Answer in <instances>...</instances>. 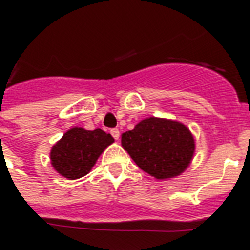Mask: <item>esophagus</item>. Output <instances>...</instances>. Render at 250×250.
I'll use <instances>...</instances> for the list:
<instances>
[{
  "label": "esophagus",
  "instance_id": "esophagus-1",
  "mask_svg": "<svg viewBox=\"0 0 250 250\" xmlns=\"http://www.w3.org/2000/svg\"><path fill=\"white\" fill-rule=\"evenodd\" d=\"M110 134H112L113 137L116 138V140H118L119 138V131L117 129V128H113V129H110Z\"/></svg>",
  "mask_w": 250,
  "mask_h": 250
}]
</instances>
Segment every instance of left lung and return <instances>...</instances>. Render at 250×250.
Returning <instances> with one entry per match:
<instances>
[{"mask_svg":"<svg viewBox=\"0 0 250 250\" xmlns=\"http://www.w3.org/2000/svg\"><path fill=\"white\" fill-rule=\"evenodd\" d=\"M122 146L141 170L170 179L188 168L194 156L192 134L182 123L149 117L122 134Z\"/></svg>","mask_w":250,"mask_h":250,"instance_id":"obj_1","label":"left lung"}]
</instances>
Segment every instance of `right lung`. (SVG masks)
<instances>
[{
  "label": "right lung",
  "instance_id": "right-lung-1",
  "mask_svg": "<svg viewBox=\"0 0 250 250\" xmlns=\"http://www.w3.org/2000/svg\"><path fill=\"white\" fill-rule=\"evenodd\" d=\"M113 142L112 136L99 128L94 131L71 128L51 149V164L66 179H80L92 170L102 152Z\"/></svg>",
  "mask_w": 250,
  "mask_h": 250
}]
</instances>
